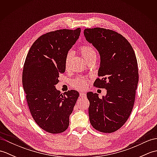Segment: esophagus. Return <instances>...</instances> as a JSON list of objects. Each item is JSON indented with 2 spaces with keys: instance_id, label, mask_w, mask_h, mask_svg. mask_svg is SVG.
<instances>
[{
  "instance_id": "1",
  "label": "esophagus",
  "mask_w": 157,
  "mask_h": 157,
  "mask_svg": "<svg viewBox=\"0 0 157 157\" xmlns=\"http://www.w3.org/2000/svg\"><path fill=\"white\" fill-rule=\"evenodd\" d=\"M79 96H81V97H85V96H86V94H85L84 92H81L80 93H79Z\"/></svg>"
}]
</instances>
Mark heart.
I'll use <instances>...</instances> for the list:
<instances>
[{"label":"heart","instance_id":"b5f03b06","mask_svg":"<svg viewBox=\"0 0 157 157\" xmlns=\"http://www.w3.org/2000/svg\"><path fill=\"white\" fill-rule=\"evenodd\" d=\"M80 51H81L82 56H84L85 59L86 58H88V56H90L91 55L96 54L94 48H93L92 46H89V45L82 46L80 48ZM70 58H71V53L69 52L67 55L66 59H65V67H66V69H67V67H68V63H69ZM72 85L73 87L75 88L82 90V89H84L86 88V86H87V82H86V80L84 78H77L75 79H73V81L72 82Z\"/></svg>","mask_w":157,"mask_h":157}]
</instances>
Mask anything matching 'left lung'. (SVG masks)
I'll list each match as a JSON object with an SVG mask.
<instances>
[{
	"instance_id": "left-lung-1",
	"label": "left lung",
	"mask_w": 157,
	"mask_h": 157,
	"mask_svg": "<svg viewBox=\"0 0 157 157\" xmlns=\"http://www.w3.org/2000/svg\"><path fill=\"white\" fill-rule=\"evenodd\" d=\"M86 40L97 50L101 62L96 87L105 88L100 98L89 92L88 114L92 126L98 132L112 133L123 125L134 106L138 83V69L135 52L122 35L105 28L85 29Z\"/></svg>"
}]
</instances>
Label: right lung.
Instances as JSON below:
<instances>
[{"mask_svg": "<svg viewBox=\"0 0 157 157\" xmlns=\"http://www.w3.org/2000/svg\"><path fill=\"white\" fill-rule=\"evenodd\" d=\"M81 29H59L41 36L34 42L23 66L22 83L29 109L39 127L51 134L65 132L69 124L79 92L64 94L56 89L65 71L68 52L80 35Z\"/></svg>", "mask_w": 157, "mask_h": 157, "instance_id": "add662e5", "label": "right lung"}]
</instances>
